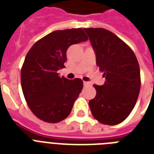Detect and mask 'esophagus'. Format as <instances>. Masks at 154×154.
<instances>
[{
    "label": "esophagus",
    "mask_w": 154,
    "mask_h": 154,
    "mask_svg": "<svg viewBox=\"0 0 154 154\" xmlns=\"http://www.w3.org/2000/svg\"><path fill=\"white\" fill-rule=\"evenodd\" d=\"M89 83L88 82H84V85L85 86H87V85H89Z\"/></svg>",
    "instance_id": "esophagus-1"
}]
</instances>
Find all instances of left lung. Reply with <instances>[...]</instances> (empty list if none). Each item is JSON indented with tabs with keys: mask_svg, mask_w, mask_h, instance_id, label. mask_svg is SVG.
I'll return each mask as SVG.
<instances>
[{
	"mask_svg": "<svg viewBox=\"0 0 154 154\" xmlns=\"http://www.w3.org/2000/svg\"><path fill=\"white\" fill-rule=\"evenodd\" d=\"M84 30L96 54L97 65L105 77L103 85H94L96 97L89 102L92 114L101 124H119L130 114L138 97V61L133 50L112 32L101 28Z\"/></svg>",
	"mask_w": 154,
	"mask_h": 154,
	"instance_id": "8db88e82",
	"label": "left lung"
}]
</instances>
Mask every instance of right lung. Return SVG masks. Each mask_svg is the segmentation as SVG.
Wrapping results in <instances>:
<instances>
[{"label": "right lung", "mask_w": 154, "mask_h": 154, "mask_svg": "<svg viewBox=\"0 0 154 154\" xmlns=\"http://www.w3.org/2000/svg\"><path fill=\"white\" fill-rule=\"evenodd\" d=\"M87 40L82 29L57 30L28 52L20 72L21 88L28 106L39 119L57 123L69 115L83 82L60 77L57 71L65 68L68 48Z\"/></svg>", "instance_id": "add662e5"}]
</instances>
